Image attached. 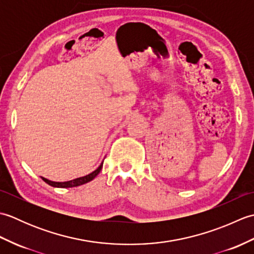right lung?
<instances>
[{"label":"right lung","instance_id":"obj_1","mask_svg":"<svg viewBox=\"0 0 254 254\" xmlns=\"http://www.w3.org/2000/svg\"><path fill=\"white\" fill-rule=\"evenodd\" d=\"M102 164L97 168L95 171L91 172V174L87 175V176H84V177H80V178H76V179L71 180V181H65V182H55V181H50L46 179V178H42V180H44L48 185L51 186V187H55V188H74V187H78V186H82L84 183H87L89 181H91L94 179V178L99 174L101 168H102Z\"/></svg>","mask_w":254,"mask_h":254}]
</instances>
